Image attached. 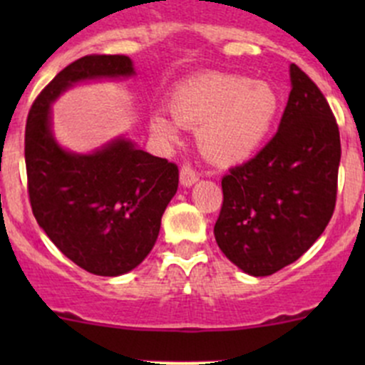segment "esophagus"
Instances as JSON below:
<instances>
[{
  "mask_svg": "<svg viewBox=\"0 0 365 365\" xmlns=\"http://www.w3.org/2000/svg\"><path fill=\"white\" fill-rule=\"evenodd\" d=\"M197 180H200V176H197L196 169L190 164H183L182 169H180V183H182L183 187H190L194 185Z\"/></svg>",
  "mask_w": 365,
  "mask_h": 365,
  "instance_id": "esophagus-1",
  "label": "esophagus"
}]
</instances>
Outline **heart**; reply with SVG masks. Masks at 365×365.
Returning a JSON list of instances; mask_svg holds the SVG:
<instances>
[{"label":"heart","mask_w":365,"mask_h":365,"mask_svg":"<svg viewBox=\"0 0 365 365\" xmlns=\"http://www.w3.org/2000/svg\"><path fill=\"white\" fill-rule=\"evenodd\" d=\"M281 98L264 81L242 73L213 72L194 77L173 93L169 109L182 127L197 128V143L208 159L237 164L252 157L270 134ZM162 141L178 139V128L162 114L150 118Z\"/></svg>","instance_id":"heart-1"}]
</instances>
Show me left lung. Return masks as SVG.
Instances as JSON below:
<instances>
[{"mask_svg":"<svg viewBox=\"0 0 365 365\" xmlns=\"http://www.w3.org/2000/svg\"><path fill=\"white\" fill-rule=\"evenodd\" d=\"M292 91L268 145L222 178L213 235L231 263L254 277L297 261L332 219L339 127L319 88L295 63Z\"/></svg>","mask_w":365,"mask_h":365,"instance_id":"obj_1","label":"left lung"}]
</instances>
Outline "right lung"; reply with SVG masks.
<instances>
[{
  "instance_id": "obj_1",
  "label": "right lung",
  "mask_w": 365,
  "mask_h": 365,
  "mask_svg": "<svg viewBox=\"0 0 365 365\" xmlns=\"http://www.w3.org/2000/svg\"><path fill=\"white\" fill-rule=\"evenodd\" d=\"M134 73L123 54L79 58L40 91L26 121L28 194L36 222L70 261L104 277L134 270L152 251L162 213L178 189V168L125 138L91 153L68 152L54 139L51 106L77 83Z\"/></svg>"
}]
</instances>
